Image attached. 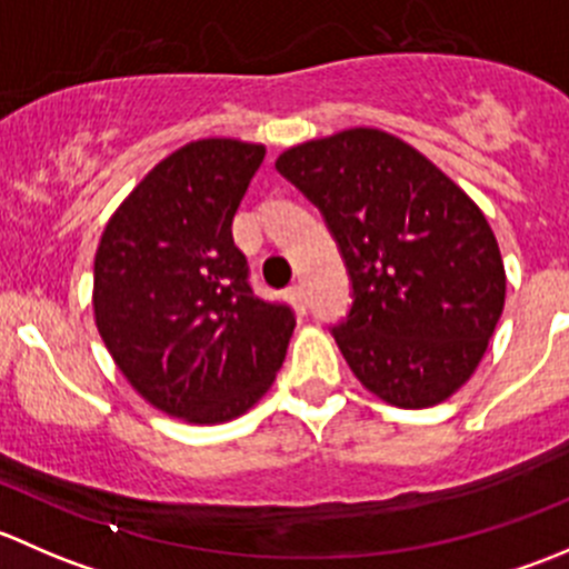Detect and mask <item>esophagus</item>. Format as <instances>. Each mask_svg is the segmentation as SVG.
<instances>
[{
	"mask_svg": "<svg viewBox=\"0 0 569 569\" xmlns=\"http://www.w3.org/2000/svg\"><path fill=\"white\" fill-rule=\"evenodd\" d=\"M286 300L291 302V306L297 308L300 313H306L308 308V300H306V291H302V286H291L289 291H286Z\"/></svg>",
	"mask_w": 569,
	"mask_h": 569,
	"instance_id": "esophagus-1",
	"label": "esophagus"
}]
</instances>
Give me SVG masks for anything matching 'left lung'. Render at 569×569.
Segmentation results:
<instances>
[{
	"label": "left lung",
	"instance_id": "1",
	"mask_svg": "<svg viewBox=\"0 0 569 569\" xmlns=\"http://www.w3.org/2000/svg\"><path fill=\"white\" fill-rule=\"evenodd\" d=\"M321 211L352 280L332 327L352 375L405 410L470 380L507 297L479 206L423 153L380 129H347L274 162Z\"/></svg>",
	"mask_w": 569,
	"mask_h": 569
}]
</instances>
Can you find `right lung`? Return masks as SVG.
Returning a JSON list of instances; mask_svg holds the SVG:
<instances>
[{
    "instance_id": "right-lung-1",
    "label": "right lung",
    "mask_w": 569,
    "mask_h": 569,
    "mask_svg": "<svg viewBox=\"0 0 569 569\" xmlns=\"http://www.w3.org/2000/svg\"><path fill=\"white\" fill-rule=\"evenodd\" d=\"M263 146L189 142L109 217L96 250L101 341L137 393L189 423L248 412L283 366L295 311L256 297L233 217Z\"/></svg>"
}]
</instances>
